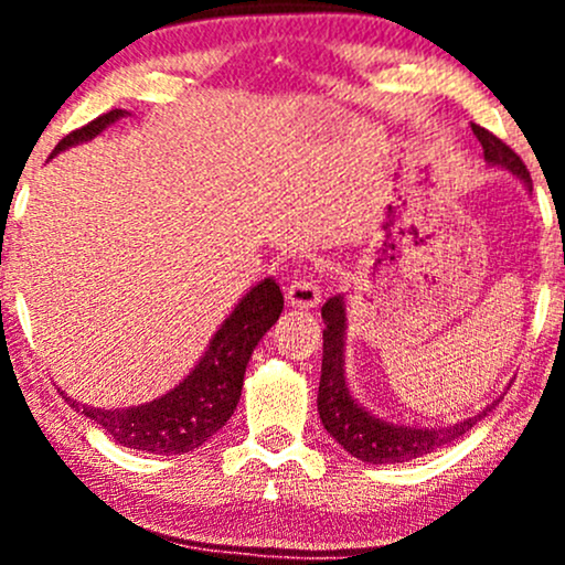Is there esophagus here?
<instances>
[{
    "label": "esophagus",
    "instance_id": "1",
    "mask_svg": "<svg viewBox=\"0 0 565 565\" xmlns=\"http://www.w3.org/2000/svg\"><path fill=\"white\" fill-rule=\"evenodd\" d=\"M287 302L291 308H302V310H313L319 308L321 302V289L313 278H295V281L287 287Z\"/></svg>",
    "mask_w": 565,
    "mask_h": 565
}]
</instances>
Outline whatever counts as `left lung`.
I'll use <instances>...</instances> for the list:
<instances>
[{
  "label": "left lung",
  "mask_w": 565,
  "mask_h": 565,
  "mask_svg": "<svg viewBox=\"0 0 565 565\" xmlns=\"http://www.w3.org/2000/svg\"><path fill=\"white\" fill-rule=\"evenodd\" d=\"M472 132L481 140L483 159L489 167H499L523 180L531 193V174L521 157L504 146L489 129L472 125ZM321 319L327 323L323 329V361H321V382H319V417L327 433L345 449L350 457L361 459L369 465H395L408 462V459L425 457V454L451 444L459 436L478 425L486 414L494 408L489 404L483 412L472 414L462 423L425 427V425H404L382 419L369 412L353 398L345 377V332H348V308L345 295H334L323 302Z\"/></svg>",
  "instance_id": "left-lung-1"
}]
</instances>
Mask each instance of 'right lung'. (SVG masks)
<instances>
[{"label": "right lung", "mask_w": 565, "mask_h": 565, "mask_svg": "<svg viewBox=\"0 0 565 565\" xmlns=\"http://www.w3.org/2000/svg\"><path fill=\"white\" fill-rule=\"evenodd\" d=\"M121 116H127V111L114 108V111L97 116L95 121H89L82 129H74L57 142L53 157L71 146L97 138L103 129L111 127ZM281 310L284 295L278 289L276 278L257 281L236 302L228 319L220 323L196 366L188 372V377L178 382L172 391L148 401V404L97 408L68 398L66 393L63 395L76 412H82L84 417L100 425L116 444L127 446V449L167 454V457L170 454H188L199 449L204 440H210L231 419L233 408L242 398L244 372L252 359V350L278 321Z\"/></svg>", "instance_id": "obj_1"}]
</instances>
